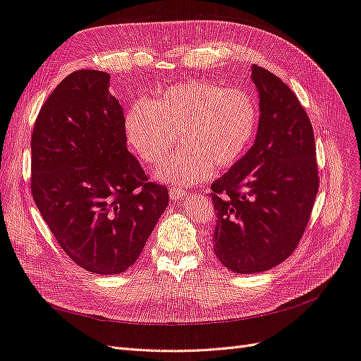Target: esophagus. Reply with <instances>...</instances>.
I'll use <instances>...</instances> for the list:
<instances>
[{"label": "esophagus", "instance_id": "esophagus-1", "mask_svg": "<svg viewBox=\"0 0 361 361\" xmlns=\"http://www.w3.org/2000/svg\"><path fill=\"white\" fill-rule=\"evenodd\" d=\"M188 195V191H185V190H182V188H171L170 190V199L173 200V202H178V200H180V199H183V197H187Z\"/></svg>", "mask_w": 361, "mask_h": 361}]
</instances>
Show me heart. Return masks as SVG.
I'll return each instance as SVG.
<instances>
[{
    "instance_id": "heart-1",
    "label": "heart",
    "mask_w": 361,
    "mask_h": 361,
    "mask_svg": "<svg viewBox=\"0 0 361 361\" xmlns=\"http://www.w3.org/2000/svg\"><path fill=\"white\" fill-rule=\"evenodd\" d=\"M259 102L247 90L209 81H187L138 101L125 116V135L138 158L154 166L178 143L182 149L155 171V179L187 187L211 178L214 166L232 167L253 145Z\"/></svg>"
}]
</instances>
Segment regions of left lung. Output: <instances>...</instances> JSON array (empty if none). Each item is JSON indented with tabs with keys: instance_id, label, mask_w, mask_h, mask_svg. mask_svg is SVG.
Instances as JSON below:
<instances>
[{
	"instance_id": "8db88e82",
	"label": "left lung",
	"mask_w": 361,
	"mask_h": 361,
	"mask_svg": "<svg viewBox=\"0 0 361 361\" xmlns=\"http://www.w3.org/2000/svg\"><path fill=\"white\" fill-rule=\"evenodd\" d=\"M260 122L255 145L212 185L214 251L238 274L274 268L307 227L319 187L313 128L279 76L253 64Z\"/></svg>"
}]
</instances>
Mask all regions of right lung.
Listing matches in <instances>:
<instances>
[{"mask_svg":"<svg viewBox=\"0 0 361 361\" xmlns=\"http://www.w3.org/2000/svg\"><path fill=\"white\" fill-rule=\"evenodd\" d=\"M110 75H68L40 108L31 135V192L64 253L101 276L126 271L169 204L126 147Z\"/></svg>","mask_w":361,"mask_h":361,"instance_id":"add662e5","label":"right lung"}]
</instances>
